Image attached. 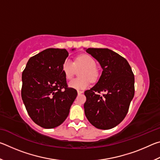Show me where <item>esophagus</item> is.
Wrapping results in <instances>:
<instances>
[{
  "mask_svg": "<svg viewBox=\"0 0 160 160\" xmlns=\"http://www.w3.org/2000/svg\"><path fill=\"white\" fill-rule=\"evenodd\" d=\"M82 93H83V91H82V90H78V94H82Z\"/></svg>",
  "mask_w": 160,
  "mask_h": 160,
  "instance_id": "esophagus-1",
  "label": "esophagus"
}]
</instances>
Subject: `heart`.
<instances>
[{
  "label": "heart",
  "mask_w": 160,
  "mask_h": 160,
  "mask_svg": "<svg viewBox=\"0 0 160 160\" xmlns=\"http://www.w3.org/2000/svg\"><path fill=\"white\" fill-rule=\"evenodd\" d=\"M83 68L80 71V78H75L69 82V86L76 90H84L88 88L91 81L96 80L98 72L96 68L95 60L89 54H82L75 58L74 62L66 59L63 62L62 69L68 80L73 77L76 68Z\"/></svg>",
  "instance_id": "heart-1"
}]
</instances>
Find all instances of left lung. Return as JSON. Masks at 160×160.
Returning <instances> with one entry per match:
<instances>
[{"instance_id":"1","label":"left lung","mask_w":160,"mask_h":160,"mask_svg":"<svg viewBox=\"0 0 160 160\" xmlns=\"http://www.w3.org/2000/svg\"><path fill=\"white\" fill-rule=\"evenodd\" d=\"M103 69L97 83L85 92L84 109L87 118L97 128L107 130L126 117L135 94V78L126 58L109 48H89ZM104 91L105 94L100 95Z\"/></svg>"}]
</instances>
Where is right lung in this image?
<instances>
[{"mask_svg": "<svg viewBox=\"0 0 160 160\" xmlns=\"http://www.w3.org/2000/svg\"><path fill=\"white\" fill-rule=\"evenodd\" d=\"M68 56L65 48H47L29 58L22 74V99L32 120L42 128L60 126L78 95L62 69Z\"/></svg>", "mask_w": 160, "mask_h": 160, "instance_id": "obj_1", "label": "right lung"}]
</instances>
